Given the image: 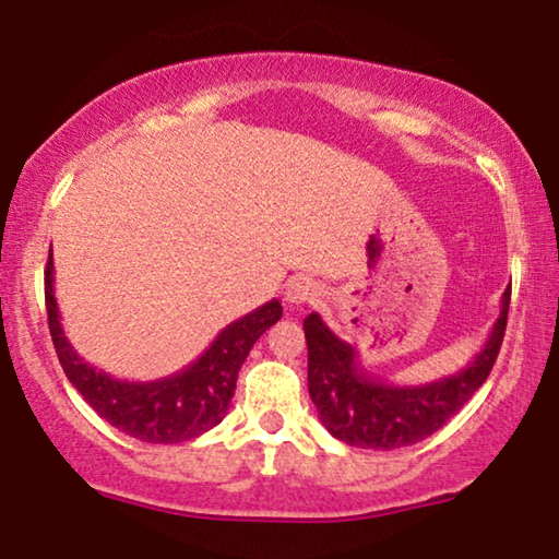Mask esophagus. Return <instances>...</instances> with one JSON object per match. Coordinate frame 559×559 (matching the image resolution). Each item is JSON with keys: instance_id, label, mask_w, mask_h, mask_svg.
<instances>
[{"instance_id": "1", "label": "esophagus", "mask_w": 559, "mask_h": 559, "mask_svg": "<svg viewBox=\"0 0 559 559\" xmlns=\"http://www.w3.org/2000/svg\"><path fill=\"white\" fill-rule=\"evenodd\" d=\"M321 295V285L313 277H306V274H298L287 282L285 287V300L293 306H304V304H317Z\"/></svg>"}]
</instances>
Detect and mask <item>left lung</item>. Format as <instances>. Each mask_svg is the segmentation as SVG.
I'll return each mask as SVG.
<instances>
[{
  "mask_svg": "<svg viewBox=\"0 0 559 559\" xmlns=\"http://www.w3.org/2000/svg\"><path fill=\"white\" fill-rule=\"evenodd\" d=\"M508 308L510 287L489 340L463 371L411 386L386 384L366 373L356 347L340 340L319 313H308V395L321 424L334 439L364 450H397L431 437L487 382L508 326Z\"/></svg>",
  "mask_w": 559,
  "mask_h": 559,
  "instance_id": "obj_1",
  "label": "left lung"
}]
</instances>
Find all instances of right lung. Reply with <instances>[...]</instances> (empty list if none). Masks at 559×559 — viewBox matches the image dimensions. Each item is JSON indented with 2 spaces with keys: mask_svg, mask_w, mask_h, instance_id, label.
Returning <instances> with one entry per match:
<instances>
[{
  "mask_svg": "<svg viewBox=\"0 0 559 559\" xmlns=\"http://www.w3.org/2000/svg\"><path fill=\"white\" fill-rule=\"evenodd\" d=\"M44 295L51 343H55L57 358L68 373L70 384L81 392L85 403L104 421L151 444L188 442V439L214 429L227 416L238 371L246 364L255 340L269 326L277 324L282 317L280 300H269L255 311L227 324L216 334L214 343L201 353V358L182 371L154 379V382H122V379L109 377V373L96 371L94 366L85 364L64 337L55 298L51 248L49 264L44 272Z\"/></svg>",
  "mask_w": 559,
  "mask_h": 559,
  "instance_id": "add662e5",
  "label": "right lung"
}]
</instances>
